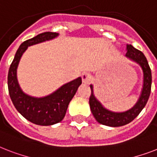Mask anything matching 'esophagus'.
Masks as SVG:
<instances>
[{
	"instance_id": "obj_1",
	"label": "esophagus",
	"mask_w": 157,
	"mask_h": 157,
	"mask_svg": "<svg viewBox=\"0 0 157 157\" xmlns=\"http://www.w3.org/2000/svg\"><path fill=\"white\" fill-rule=\"evenodd\" d=\"M81 78H82V81L83 83L88 84L90 82V81L91 80V75L88 72H86V73H83L81 75Z\"/></svg>"
}]
</instances>
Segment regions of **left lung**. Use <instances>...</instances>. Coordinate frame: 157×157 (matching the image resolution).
Returning <instances> with one entry per match:
<instances>
[{
    "label": "left lung",
    "instance_id": "8db88e82",
    "mask_svg": "<svg viewBox=\"0 0 157 157\" xmlns=\"http://www.w3.org/2000/svg\"><path fill=\"white\" fill-rule=\"evenodd\" d=\"M125 56L134 60L141 66L144 71V87L140 98L134 107L124 112H112L105 109L95 98L93 93V86L91 85V94L90 96V106L91 112L96 121L104 125L112 127L122 126L129 124L136 118L148 101L151 88V71L148 62L144 53L137 50L131 45H127V53Z\"/></svg>",
    "mask_w": 157,
    "mask_h": 157
}]
</instances>
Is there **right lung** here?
<instances>
[{
	"label": "right lung",
	"mask_w": 157,
	"mask_h": 157,
	"mask_svg": "<svg viewBox=\"0 0 157 157\" xmlns=\"http://www.w3.org/2000/svg\"><path fill=\"white\" fill-rule=\"evenodd\" d=\"M57 36L58 33H56L45 32L25 40L17 50L9 69V94L14 107L28 121L39 125H51L61 121L65 117L70 101L82 82L81 77H78L65 84L52 94L45 98H33L21 90L16 76V71L21 56L29 45L51 40Z\"/></svg>",
	"instance_id": "right-lung-1"
}]
</instances>
